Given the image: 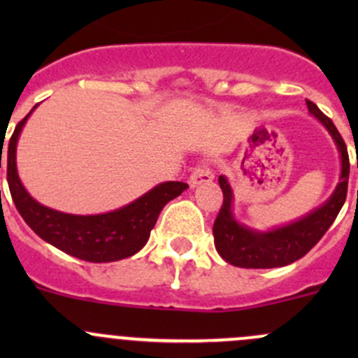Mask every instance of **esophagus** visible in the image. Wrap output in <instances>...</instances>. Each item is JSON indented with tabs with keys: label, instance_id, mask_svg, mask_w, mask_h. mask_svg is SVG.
<instances>
[{
	"label": "esophagus",
	"instance_id": "esophagus-1",
	"mask_svg": "<svg viewBox=\"0 0 358 358\" xmlns=\"http://www.w3.org/2000/svg\"><path fill=\"white\" fill-rule=\"evenodd\" d=\"M213 178H215V173L211 171V168H209V166L206 164V162H202V164H199L196 169H194L192 175H190L189 185L190 187L202 185V183L213 182Z\"/></svg>",
	"mask_w": 358,
	"mask_h": 358
}]
</instances>
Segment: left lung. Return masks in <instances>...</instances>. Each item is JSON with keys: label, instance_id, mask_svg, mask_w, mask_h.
<instances>
[{"label": "left lung", "instance_id": "left-lung-1", "mask_svg": "<svg viewBox=\"0 0 358 358\" xmlns=\"http://www.w3.org/2000/svg\"><path fill=\"white\" fill-rule=\"evenodd\" d=\"M306 106H308L310 114L315 115L326 126L338 145L339 156H341V176H339L338 187L333 196L320 208L313 209L303 218L296 220L289 225L268 230V232H258V230L241 225L234 218L232 189L229 185V180L225 176H220L218 182L223 192V204L213 225V236H215L216 251L230 265L241 266V268H275V266L294 263L322 239L345 204L350 176L348 150L333 121L310 100H306Z\"/></svg>", "mask_w": 358, "mask_h": 358}]
</instances>
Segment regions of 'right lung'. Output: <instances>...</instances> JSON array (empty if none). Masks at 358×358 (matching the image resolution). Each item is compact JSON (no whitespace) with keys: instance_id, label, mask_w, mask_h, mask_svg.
<instances>
[{"instance_id":"obj_1","label":"right lung","mask_w":358,"mask_h":358,"mask_svg":"<svg viewBox=\"0 0 358 358\" xmlns=\"http://www.w3.org/2000/svg\"><path fill=\"white\" fill-rule=\"evenodd\" d=\"M34 109L36 106L32 107ZM32 110L15 126L6 150V180L24 222L43 241L85 262H117L138 252L149 241L162 208L189 185L183 182L159 183L136 201L102 215H69L46 208L29 196L17 173V142Z\"/></svg>"}]
</instances>
